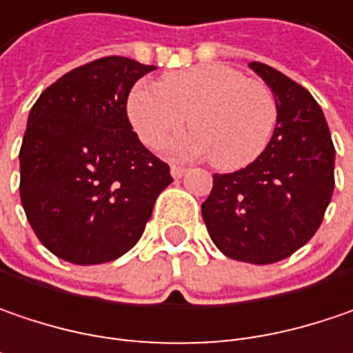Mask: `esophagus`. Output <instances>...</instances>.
Segmentation results:
<instances>
[{"mask_svg":"<svg viewBox=\"0 0 353 353\" xmlns=\"http://www.w3.org/2000/svg\"><path fill=\"white\" fill-rule=\"evenodd\" d=\"M170 172H172V176L176 177V179H179V177L185 174V168H183V165H176V163H174V165L170 168Z\"/></svg>","mask_w":353,"mask_h":353,"instance_id":"1","label":"esophagus"}]
</instances>
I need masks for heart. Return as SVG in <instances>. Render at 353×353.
I'll use <instances>...</instances> for the list:
<instances>
[{
	"label": "heart",
	"mask_w": 353,
	"mask_h": 353,
	"mask_svg": "<svg viewBox=\"0 0 353 353\" xmlns=\"http://www.w3.org/2000/svg\"><path fill=\"white\" fill-rule=\"evenodd\" d=\"M188 115L194 134L174 141L170 152L179 157L212 156L221 170H238L268 148L278 105L263 81L223 63L168 73L157 88L135 85L128 99L135 134L152 150L181 132Z\"/></svg>",
	"instance_id": "obj_1"
}]
</instances>
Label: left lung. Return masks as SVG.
<instances>
[{
    "label": "left lung",
    "mask_w": 353,
    "mask_h": 353,
    "mask_svg": "<svg viewBox=\"0 0 353 353\" xmlns=\"http://www.w3.org/2000/svg\"><path fill=\"white\" fill-rule=\"evenodd\" d=\"M250 68L276 97L278 123L250 165L214 176L201 216L223 256L265 265L290 258L318 232L334 194L336 150L305 88L265 63Z\"/></svg>",
    "instance_id": "1"
}]
</instances>
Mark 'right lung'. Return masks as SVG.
I'll use <instances>...</instances> for the list:
<instances>
[{
	"mask_svg": "<svg viewBox=\"0 0 353 353\" xmlns=\"http://www.w3.org/2000/svg\"><path fill=\"white\" fill-rule=\"evenodd\" d=\"M156 70L110 55L61 75L33 103L19 150V196L39 241L77 265L130 252L174 181L132 130L128 95Z\"/></svg>",
	"mask_w": 353,
	"mask_h": 353,
	"instance_id": "right-lung-1",
	"label": "right lung"
}]
</instances>
